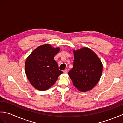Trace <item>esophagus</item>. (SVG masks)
I'll list each match as a JSON object with an SVG mask.
<instances>
[{
    "label": "esophagus",
    "mask_w": 123,
    "mask_h": 123,
    "mask_svg": "<svg viewBox=\"0 0 123 123\" xmlns=\"http://www.w3.org/2000/svg\"><path fill=\"white\" fill-rule=\"evenodd\" d=\"M63 72L64 73V74H67V73L68 72V70L67 69H65L64 71H63Z\"/></svg>",
    "instance_id": "esophagus-1"
}]
</instances>
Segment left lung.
<instances>
[{"label":"left lung","instance_id":"8db88e82","mask_svg":"<svg viewBox=\"0 0 123 123\" xmlns=\"http://www.w3.org/2000/svg\"><path fill=\"white\" fill-rule=\"evenodd\" d=\"M74 67L68 74L73 85L81 91L90 90L98 82L103 65L97 55L87 48L74 51Z\"/></svg>","mask_w":123,"mask_h":123}]
</instances>
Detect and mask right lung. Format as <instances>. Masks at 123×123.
Masks as SVG:
<instances>
[{
	"mask_svg": "<svg viewBox=\"0 0 123 123\" xmlns=\"http://www.w3.org/2000/svg\"><path fill=\"white\" fill-rule=\"evenodd\" d=\"M60 51L49 44L38 46L26 60L25 72L34 87L39 90H46L53 86L59 75L63 73L59 69L54 57Z\"/></svg>",
	"mask_w": 123,
	"mask_h": 123,
	"instance_id": "1",
	"label": "right lung"
}]
</instances>
